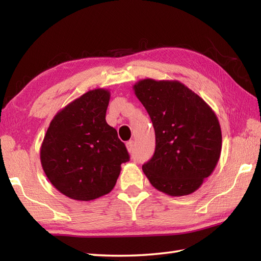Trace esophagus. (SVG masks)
<instances>
[{
  "label": "esophagus",
  "instance_id": "1",
  "mask_svg": "<svg viewBox=\"0 0 261 261\" xmlns=\"http://www.w3.org/2000/svg\"><path fill=\"white\" fill-rule=\"evenodd\" d=\"M134 147H135L134 140H130V141L126 142V149H127V151H129L130 153H131L132 151H134Z\"/></svg>",
  "mask_w": 261,
  "mask_h": 261
}]
</instances>
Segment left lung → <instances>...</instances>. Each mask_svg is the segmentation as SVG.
I'll list each match as a JSON object with an SVG mask.
<instances>
[{"label":"left lung","mask_w":261,"mask_h":261,"mask_svg":"<svg viewBox=\"0 0 261 261\" xmlns=\"http://www.w3.org/2000/svg\"><path fill=\"white\" fill-rule=\"evenodd\" d=\"M150 116L156 150L142 170L169 196L197 191L221 156L222 132L212 108L178 81L145 79L132 86Z\"/></svg>","instance_id":"left-lung-1"}]
</instances>
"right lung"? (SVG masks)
<instances>
[{"mask_svg": "<svg viewBox=\"0 0 261 261\" xmlns=\"http://www.w3.org/2000/svg\"><path fill=\"white\" fill-rule=\"evenodd\" d=\"M111 93L95 88L59 110L40 148L47 178L65 196L92 201L115 186L129 153L105 120Z\"/></svg>", "mask_w": 261, "mask_h": 261, "instance_id": "right-lung-1", "label": "right lung"}]
</instances>
